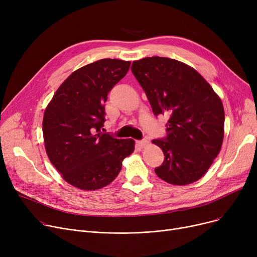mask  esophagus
Wrapping results in <instances>:
<instances>
[{
	"mask_svg": "<svg viewBox=\"0 0 257 257\" xmlns=\"http://www.w3.org/2000/svg\"><path fill=\"white\" fill-rule=\"evenodd\" d=\"M138 144H139L140 147H143V148H144L145 146L148 145V141H147V140H142V141H139Z\"/></svg>",
	"mask_w": 257,
	"mask_h": 257,
	"instance_id": "34e87169",
	"label": "esophagus"
}]
</instances>
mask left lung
<instances>
[{"mask_svg":"<svg viewBox=\"0 0 257 257\" xmlns=\"http://www.w3.org/2000/svg\"><path fill=\"white\" fill-rule=\"evenodd\" d=\"M131 71L153 113L167 115L168 137L153 140L165 155L157 176L174 185L193 183L210 168L224 139V107L210 84L192 66L167 57L133 61Z\"/></svg>","mask_w":257,"mask_h":257,"instance_id":"obj_1","label":"left lung"}]
</instances>
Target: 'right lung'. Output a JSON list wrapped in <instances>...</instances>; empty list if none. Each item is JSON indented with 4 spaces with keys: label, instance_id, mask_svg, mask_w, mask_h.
Instances as JSON below:
<instances>
[{
    "label": "right lung",
    "instance_id": "add662e5",
    "mask_svg": "<svg viewBox=\"0 0 257 257\" xmlns=\"http://www.w3.org/2000/svg\"><path fill=\"white\" fill-rule=\"evenodd\" d=\"M130 61L101 59L67 77L48 104L43 133L51 164L71 185L96 191L112 182L124 158L134 151L133 140H118L100 130L107 94L123 79Z\"/></svg>",
    "mask_w": 257,
    "mask_h": 257
}]
</instances>
